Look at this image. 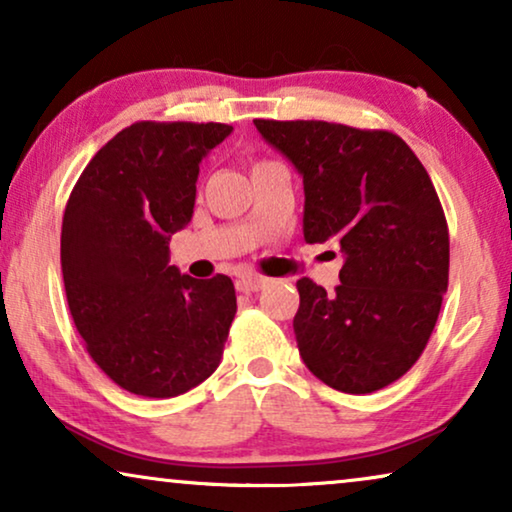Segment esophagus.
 <instances>
[{"label":"esophagus","mask_w":512,"mask_h":512,"mask_svg":"<svg viewBox=\"0 0 512 512\" xmlns=\"http://www.w3.org/2000/svg\"><path fill=\"white\" fill-rule=\"evenodd\" d=\"M265 284H268V279H265V277L242 275L240 279H237V291H242V293H256V291H261Z\"/></svg>","instance_id":"34e87169"}]
</instances>
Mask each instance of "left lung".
Here are the masks:
<instances>
[{"instance_id": "1", "label": "left lung", "mask_w": 512, "mask_h": 512, "mask_svg": "<svg viewBox=\"0 0 512 512\" xmlns=\"http://www.w3.org/2000/svg\"><path fill=\"white\" fill-rule=\"evenodd\" d=\"M303 177L305 242L342 251L340 286L298 279L305 366L328 387L370 394L408 373L436 326L450 235L424 165L394 132L326 121H254Z\"/></svg>"}]
</instances>
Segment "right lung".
Instances as JSON below:
<instances>
[{
	"label": "right lung",
	"instance_id": "right-lung-1",
	"mask_svg": "<svg viewBox=\"0 0 512 512\" xmlns=\"http://www.w3.org/2000/svg\"><path fill=\"white\" fill-rule=\"evenodd\" d=\"M230 132L223 123H132L69 195L60 237L69 312L93 361L130 394H186L221 363L235 286L226 275H181L170 240L193 216L202 158Z\"/></svg>",
	"mask_w": 512,
	"mask_h": 512
}]
</instances>
